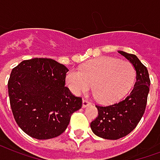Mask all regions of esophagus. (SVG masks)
Here are the masks:
<instances>
[{"label":"esophagus","instance_id":"esophagus-1","mask_svg":"<svg viewBox=\"0 0 160 160\" xmlns=\"http://www.w3.org/2000/svg\"><path fill=\"white\" fill-rule=\"evenodd\" d=\"M91 104V102L89 100H88V99H83L82 100V107H87L88 105H89Z\"/></svg>","mask_w":160,"mask_h":160}]
</instances>
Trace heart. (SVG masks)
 Returning <instances> with one entry per match:
<instances>
[{
	"label": "heart",
	"mask_w": 160,
	"mask_h": 160,
	"mask_svg": "<svg viewBox=\"0 0 160 160\" xmlns=\"http://www.w3.org/2000/svg\"><path fill=\"white\" fill-rule=\"evenodd\" d=\"M135 77V68L131 62L102 56L86 62L80 71H69L66 81L77 95L86 93L93 86L96 99L103 104H110L128 93Z\"/></svg>",
	"instance_id": "obj_1"
}]
</instances>
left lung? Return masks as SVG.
<instances>
[{
	"instance_id": "8db88e82",
	"label": "left lung",
	"mask_w": 160,
	"mask_h": 160,
	"mask_svg": "<svg viewBox=\"0 0 160 160\" xmlns=\"http://www.w3.org/2000/svg\"><path fill=\"white\" fill-rule=\"evenodd\" d=\"M119 53L129 60L135 68L137 77L134 87L121 101L106 106L95 105L98 116L90 124L95 135L110 140L121 138L135 129L146 109L150 87L147 67L137 56L124 51Z\"/></svg>"
}]
</instances>
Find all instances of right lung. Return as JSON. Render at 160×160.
<instances>
[{
  "instance_id": "obj_1",
  "label": "right lung",
  "mask_w": 160,
  "mask_h": 160,
  "mask_svg": "<svg viewBox=\"0 0 160 160\" xmlns=\"http://www.w3.org/2000/svg\"><path fill=\"white\" fill-rule=\"evenodd\" d=\"M68 69L49 58L25 60L15 67L8 80V95L17 124L36 139L58 137L71 116L82 108L66 85Z\"/></svg>"
}]
</instances>
